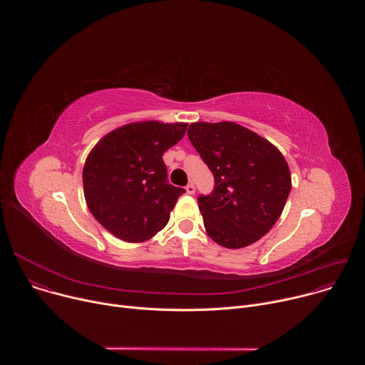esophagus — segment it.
<instances>
[{
	"mask_svg": "<svg viewBox=\"0 0 365 365\" xmlns=\"http://www.w3.org/2000/svg\"><path fill=\"white\" fill-rule=\"evenodd\" d=\"M186 192L189 193V195H193L195 193V185L190 182V183H187V186H186Z\"/></svg>",
	"mask_w": 365,
	"mask_h": 365,
	"instance_id": "1",
	"label": "esophagus"
}]
</instances>
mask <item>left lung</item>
I'll list each match as a JSON object with an SVG mask.
<instances>
[{
  "label": "left lung",
  "instance_id": "8db88e82",
  "mask_svg": "<svg viewBox=\"0 0 365 365\" xmlns=\"http://www.w3.org/2000/svg\"><path fill=\"white\" fill-rule=\"evenodd\" d=\"M192 145L214 175L211 195H199L205 230L227 248L266 235L283 212L292 178L283 154L266 138L235 123H193Z\"/></svg>",
  "mask_w": 365,
  "mask_h": 365
}]
</instances>
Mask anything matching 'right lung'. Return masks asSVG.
Instances as JSON below:
<instances>
[{"label":"right lung","instance_id":"add662e5","mask_svg":"<svg viewBox=\"0 0 365 365\" xmlns=\"http://www.w3.org/2000/svg\"><path fill=\"white\" fill-rule=\"evenodd\" d=\"M187 124L141 121L107 134L88 154L83 193L95 220L128 242L154 237L169 222L186 190L168 180L163 153L178 144Z\"/></svg>","mask_w":365,"mask_h":365}]
</instances>
